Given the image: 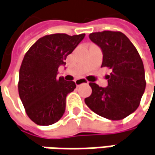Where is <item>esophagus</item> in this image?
Instances as JSON below:
<instances>
[{"label":"esophagus","instance_id":"34e87169","mask_svg":"<svg viewBox=\"0 0 155 155\" xmlns=\"http://www.w3.org/2000/svg\"><path fill=\"white\" fill-rule=\"evenodd\" d=\"M84 83H88V81H87V80H85V79H77V80H75V84L76 86H80V85L81 84H84Z\"/></svg>","mask_w":155,"mask_h":155}]
</instances>
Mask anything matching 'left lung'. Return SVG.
Listing matches in <instances>:
<instances>
[{
	"label": "left lung",
	"instance_id": "1",
	"mask_svg": "<svg viewBox=\"0 0 155 155\" xmlns=\"http://www.w3.org/2000/svg\"><path fill=\"white\" fill-rule=\"evenodd\" d=\"M101 48V67L112 73L107 76L106 87L90 82L92 94L85 103L98 115L111 120H122L138 108L146 88L142 60L130 40L121 32L103 31L89 35Z\"/></svg>",
	"mask_w": 155,
	"mask_h": 155
}]
</instances>
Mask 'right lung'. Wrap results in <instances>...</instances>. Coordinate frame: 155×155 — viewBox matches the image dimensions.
Returning a JSON list of instances; mask_svg holds the SVG:
<instances>
[{
	"mask_svg": "<svg viewBox=\"0 0 155 155\" xmlns=\"http://www.w3.org/2000/svg\"><path fill=\"white\" fill-rule=\"evenodd\" d=\"M85 37V34H54L40 38L26 53L19 72L18 90L26 113L40 126H49L62 117L67 95L74 81L58 77V68Z\"/></svg>",
	"mask_w": 155,
	"mask_h": 155,
	"instance_id": "obj_1",
	"label": "right lung"
}]
</instances>
